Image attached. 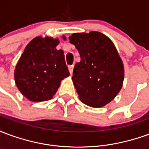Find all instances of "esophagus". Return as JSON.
Instances as JSON below:
<instances>
[{
  "label": "esophagus",
  "mask_w": 149,
  "mask_h": 149,
  "mask_svg": "<svg viewBox=\"0 0 149 149\" xmlns=\"http://www.w3.org/2000/svg\"><path fill=\"white\" fill-rule=\"evenodd\" d=\"M68 70H69V72L70 74H72V71H73V65H69L68 66Z\"/></svg>",
  "instance_id": "esophagus-1"
}]
</instances>
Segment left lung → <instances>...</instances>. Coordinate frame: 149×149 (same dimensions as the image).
<instances>
[{"instance_id":"obj_1","label":"left lung","mask_w":149,"mask_h":149,"mask_svg":"<svg viewBox=\"0 0 149 149\" xmlns=\"http://www.w3.org/2000/svg\"><path fill=\"white\" fill-rule=\"evenodd\" d=\"M68 39L81 56L72 77L80 100L94 108L104 106L118 94L124 81V66L115 46L99 32L73 33Z\"/></svg>"}]
</instances>
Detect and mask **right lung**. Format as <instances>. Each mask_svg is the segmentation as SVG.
Instances as JSON below:
<instances>
[{
	"label": "right lung",
	"instance_id": "right-lung-1",
	"mask_svg": "<svg viewBox=\"0 0 149 149\" xmlns=\"http://www.w3.org/2000/svg\"><path fill=\"white\" fill-rule=\"evenodd\" d=\"M58 43V40L52 37L34 38L25 48L16 66V84L31 101L51 99L61 81L69 76L64 52L56 49Z\"/></svg>",
	"mask_w": 149,
	"mask_h": 149
}]
</instances>
